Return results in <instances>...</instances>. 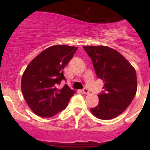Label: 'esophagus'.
<instances>
[{"mask_svg":"<svg viewBox=\"0 0 150 150\" xmlns=\"http://www.w3.org/2000/svg\"><path fill=\"white\" fill-rule=\"evenodd\" d=\"M81 92H82V93H83V94H89V91L88 89L86 88H84L83 90L81 91Z\"/></svg>","mask_w":150,"mask_h":150,"instance_id":"esophagus-1","label":"esophagus"}]
</instances>
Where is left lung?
<instances>
[{
  "label": "left lung",
  "mask_w": 150,
  "mask_h": 150,
  "mask_svg": "<svg viewBox=\"0 0 150 150\" xmlns=\"http://www.w3.org/2000/svg\"><path fill=\"white\" fill-rule=\"evenodd\" d=\"M93 62L98 78L104 81L105 93L98 95L99 104L91 112L97 118L110 120L126 110L137 91L134 67L116 50L104 46H84Z\"/></svg>",
  "instance_id": "1"
}]
</instances>
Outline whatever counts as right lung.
Instances as JSON below:
<instances>
[{
	"instance_id": "1",
	"label": "right lung",
	"mask_w": 150,
	"mask_h": 150,
	"mask_svg": "<svg viewBox=\"0 0 150 150\" xmlns=\"http://www.w3.org/2000/svg\"><path fill=\"white\" fill-rule=\"evenodd\" d=\"M78 47L55 45L43 50L25 69L21 81L24 98L32 111L40 117H50L62 111L75 91L67 85L63 69L73 57Z\"/></svg>"
}]
</instances>
